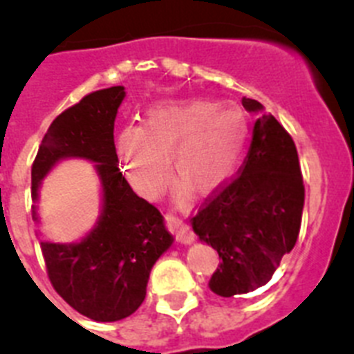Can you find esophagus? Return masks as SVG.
Here are the masks:
<instances>
[{
  "label": "esophagus",
  "mask_w": 354,
  "mask_h": 354,
  "mask_svg": "<svg viewBox=\"0 0 354 354\" xmlns=\"http://www.w3.org/2000/svg\"><path fill=\"white\" fill-rule=\"evenodd\" d=\"M166 223H167V229H169L171 232L176 236V239L180 241V243H183V244L194 243V239H196L194 232L190 230V227L185 225L183 220H181V218H178L176 214L167 213L166 214Z\"/></svg>",
  "instance_id": "1"
}]
</instances>
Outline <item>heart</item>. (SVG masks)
<instances>
[{
    "mask_svg": "<svg viewBox=\"0 0 354 354\" xmlns=\"http://www.w3.org/2000/svg\"><path fill=\"white\" fill-rule=\"evenodd\" d=\"M250 140V118L237 104L213 99L160 102L141 125L118 134L125 178L138 194L155 199L169 183L171 167L178 196L190 190L209 194L232 180Z\"/></svg>",
    "mask_w": 354,
    "mask_h": 354,
    "instance_id": "obj_1",
    "label": "heart"
}]
</instances>
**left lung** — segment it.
Wrapping results in <instances>:
<instances>
[{"label": "left lung", "instance_id": "8db88e82", "mask_svg": "<svg viewBox=\"0 0 354 354\" xmlns=\"http://www.w3.org/2000/svg\"><path fill=\"white\" fill-rule=\"evenodd\" d=\"M243 106L259 118L239 174L214 190L192 218L194 232L222 260L209 279L220 297L243 295L270 281L299 239L306 196L292 136L259 101L243 97Z\"/></svg>", "mask_w": 354, "mask_h": 354}]
</instances>
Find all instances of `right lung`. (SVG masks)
Returning a JSON list of instances; mask_svg holds the SVG:
<instances>
[{"label":"right lung","instance_id":"obj_1","mask_svg":"<svg viewBox=\"0 0 354 354\" xmlns=\"http://www.w3.org/2000/svg\"><path fill=\"white\" fill-rule=\"evenodd\" d=\"M125 91L101 88L62 111L43 136L31 167V196L55 162H95L102 183L101 220L75 244L41 243L48 279L69 306L95 322H118L143 304L150 270L173 243L160 211L134 194L118 169L113 127Z\"/></svg>","mask_w":354,"mask_h":354}]
</instances>
